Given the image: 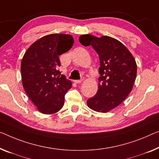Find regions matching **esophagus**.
Masks as SVG:
<instances>
[{
  "label": "esophagus",
  "instance_id": "1",
  "mask_svg": "<svg viewBox=\"0 0 159 159\" xmlns=\"http://www.w3.org/2000/svg\"><path fill=\"white\" fill-rule=\"evenodd\" d=\"M73 82L75 83V84H80V83L82 82L81 80H73Z\"/></svg>",
  "mask_w": 159,
  "mask_h": 159
}]
</instances>
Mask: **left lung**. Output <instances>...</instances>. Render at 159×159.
<instances>
[{"mask_svg":"<svg viewBox=\"0 0 159 159\" xmlns=\"http://www.w3.org/2000/svg\"><path fill=\"white\" fill-rule=\"evenodd\" d=\"M85 46H91L100 60L98 89L87 101L91 109L106 113L119 106L132 91L137 73L136 61L122 43L112 37L86 34L79 37Z\"/></svg>","mask_w":159,"mask_h":159,"instance_id":"8db88e82","label":"left lung"}]
</instances>
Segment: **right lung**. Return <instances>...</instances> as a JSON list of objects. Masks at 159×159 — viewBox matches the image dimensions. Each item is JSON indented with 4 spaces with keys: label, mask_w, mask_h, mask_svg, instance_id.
I'll use <instances>...</instances> for the list:
<instances>
[{
    "label": "right lung",
    "mask_w": 159,
    "mask_h": 159,
    "mask_svg": "<svg viewBox=\"0 0 159 159\" xmlns=\"http://www.w3.org/2000/svg\"><path fill=\"white\" fill-rule=\"evenodd\" d=\"M73 45V36L53 34L41 38L27 49L20 64L22 84L25 93L44 114H53L62 108L65 94L72 84L58 70V56Z\"/></svg>",
    "instance_id": "obj_1"
}]
</instances>
